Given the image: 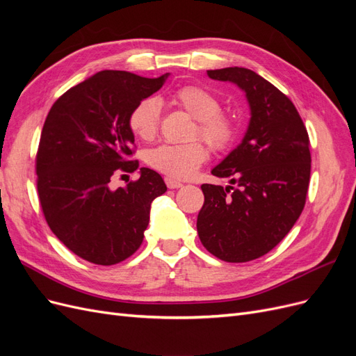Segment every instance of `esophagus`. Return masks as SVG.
Segmentation results:
<instances>
[{"label":"esophagus","instance_id":"34e87169","mask_svg":"<svg viewBox=\"0 0 356 356\" xmlns=\"http://www.w3.org/2000/svg\"><path fill=\"white\" fill-rule=\"evenodd\" d=\"M165 182H166L168 188H172V190L182 187V182H179V181H177V179H172V178H169V177H166V178H165Z\"/></svg>","mask_w":356,"mask_h":356}]
</instances>
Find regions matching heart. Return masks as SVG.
<instances>
[{
    "label": "heart",
    "mask_w": 356,
    "mask_h": 356,
    "mask_svg": "<svg viewBox=\"0 0 356 356\" xmlns=\"http://www.w3.org/2000/svg\"><path fill=\"white\" fill-rule=\"evenodd\" d=\"M174 102L197 120L195 136H200L215 149H225L234 141L238 129L229 115L221 111V104L212 93L197 86H186L174 93ZM161 105L157 98L138 102L129 117L134 134L143 139L156 136L160 124ZM208 149L202 143L186 145H160L147 153V163L169 178L186 179L204 163Z\"/></svg>",
    "instance_id": "heart-1"
}]
</instances>
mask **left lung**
Returning a JSON list of instances; mask_svg holds the SVG:
<instances>
[{
  "label": "left lung",
  "mask_w": 356,
  "mask_h": 356,
  "mask_svg": "<svg viewBox=\"0 0 356 356\" xmlns=\"http://www.w3.org/2000/svg\"><path fill=\"white\" fill-rule=\"evenodd\" d=\"M208 75L242 89L251 118L242 143L211 170L230 178L232 186H202L197 233L220 260L245 263L272 251L303 211L309 135L294 104L261 75L239 67L209 70Z\"/></svg>",
  "instance_id": "left-lung-1"
}]
</instances>
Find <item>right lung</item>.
Instances as JSON below:
<instances>
[{
  "label": "right lung",
  "instance_id": "add662e5",
  "mask_svg": "<svg viewBox=\"0 0 356 356\" xmlns=\"http://www.w3.org/2000/svg\"><path fill=\"white\" fill-rule=\"evenodd\" d=\"M105 70L74 86L50 108L37 153V190L50 230L75 255L111 266L144 239L152 202L168 190L156 170L141 168L126 187L110 188L118 170L134 172L129 117L165 84Z\"/></svg>",
  "mask_w": 356,
  "mask_h": 356
}]
</instances>
